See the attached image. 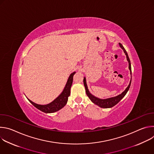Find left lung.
Listing matches in <instances>:
<instances>
[{"mask_svg":"<svg viewBox=\"0 0 154 154\" xmlns=\"http://www.w3.org/2000/svg\"><path fill=\"white\" fill-rule=\"evenodd\" d=\"M119 46L121 48V49L124 51V52L125 53L126 57H127V60L128 62V68L130 69V74L131 75V63H130V61L129 59V57L128 56V54L125 51V49H124V48L123 47V46L121 45V43H119ZM131 80L130 82V83L128 85V86L127 87V88L124 91H123L121 94L116 96V97H111V98H108V99H99L98 97H95L94 96H93V94H91L88 88V86L86 85V78L84 77L83 79V83H84V86L85 88V90H86V93L90 98V99L94 103L96 104L97 105L99 106L101 108H112L113 106H115V105H116L126 94V93H127V91H128L130 86V84H131Z\"/></svg>","mask_w":154,"mask_h":154,"instance_id":"1","label":"left lung"}]
</instances>
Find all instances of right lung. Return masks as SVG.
<instances>
[{
    "label": "right lung",
    "mask_w": 154,
    "mask_h": 154,
    "mask_svg": "<svg viewBox=\"0 0 154 154\" xmlns=\"http://www.w3.org/2000/svg\"><path fill=\"white\" fill-rule=\"evenodd\" d=\"M75 72H74L72 74H71L63 92L54 100H53L50 103L47 105H39L33 102L29 99L28 100L36 108L39 109V110H41V112H45L46 113H54L60 110V109L64 107L66 105V104L67 103L68 97L70 96L71 87L72 84L73 76L75 74Z\"/></svg>",
    "instance_id": "add662e5"
}]
</instances>
